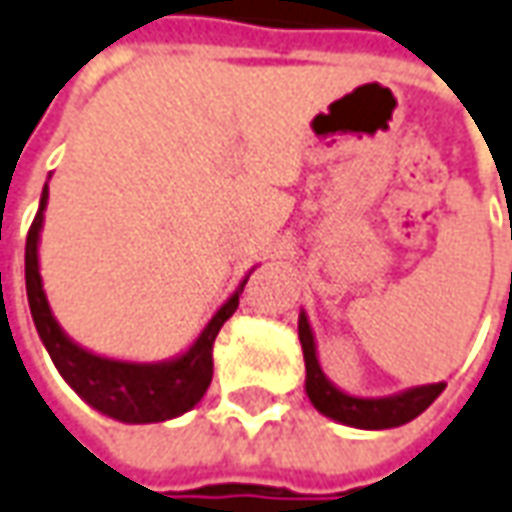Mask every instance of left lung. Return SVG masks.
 <instances>
[{"label": "left lung", "instance_id": "1", "mask_svg": "<svg viewBox=\"0 0 512 512\" xmlns=\"http://www.w3.org/2000/svg\"><path fill=\"white\" fill-rule=\"evenodd\" d=\"M300 342L305 353V392L314 403L316 412H322L336 423L353 426V429H395L409 420H415L420 412H426L437 395L446 389V381L440 384H420L384 398H358L339 389L328 375L322 373V364L316 356V336L305 311H300Z\"/></svg>", "mask_w": 512, "mask_h": 512}]
</instances>
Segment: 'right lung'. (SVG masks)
<instances>
[{
    "mask_svg": "<svg viewBox=\"0 0 512 512\" xmlns=\"http://www.w3.org/2000/svg\"><path fill=\"white\" fill-rule=\"evenodd\" d=\"M50 187L44 184L33 227L27 232L24 246V283H27V302L36 322L38 336L50 353L52 364L69 387L100 415L114 417L120 423H162L184 415L196 406L212 381V344L218 330L224 328L229 316L238 308L243 283L229 294V300L212 314V319L198 333V339L184 353L165 361H123L86 350L66 336L52 314L50 300L44 294V280L38 269V241L44 229V210H47Z\"/></svg>",
    "mask_w": 512,
    "mask_h": 512,
    "instance_id": "add662e5",
    "label": "right lung"
}]
</instances>
